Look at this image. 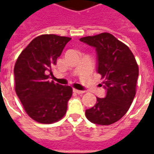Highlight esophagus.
Returning a JSON list of instances; mask_svg holds the SVG:
<instances>
[{
	"instance_id": "1",
	"label": "esophagus",
	"mask_w": 154,
	"mask_h": 154,
	"mask_svg": "<svg viewBox=\"0 0 154 154\" xmlns=\"http://www.w3.org/2000/svg\"><path fill=\"white\" fill-rule=\"evenodd\" d=\"M73 91L75 92V93H77V94H82V93H84V92H85L84 91L77 90V89H73Z\"/></svg>"
}]
</instances>
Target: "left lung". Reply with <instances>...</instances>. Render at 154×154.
<instances>
[{
  "instance_id": "obj_1",
  "label": "left lung",
  "mask_w": 154,
  "mask_h": 154,
  "mask_svg": "<svg viewBox=\"0 0 154 154\" xmlns=\"http://www.w3.org/2000/svg\"><path fill=\"white\" fill-rule=\"evenodd\" d=\"M97 53V72L105 79L104 98H97L95 106L86 110L91 123L109 125L118 121L129 110L135 96L139 67L128 46L109 33L80 38Z\"/></svg>"
}]
</instances>
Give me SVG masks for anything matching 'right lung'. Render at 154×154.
I'll return each instance as SVG.
<instances>
[{
	"instance_id": "obj_1",
	"label": "right lung",
	"mask_w": 154,
	"mask_h": 154,
	"mask_svg": "<svg viewBox=\"0 0 154 154\" xmlns=\"http://www.w3.org/2000/svg\"><path fill=\"white\" fill-rule=\"evenodd\" d=\"M70 40L55 35L38 36L22 51L15 64V92L26 113L38 123L56 122L67 112L72 87L48 81L46 74Z\"/></svg>"
}]
</instances>
